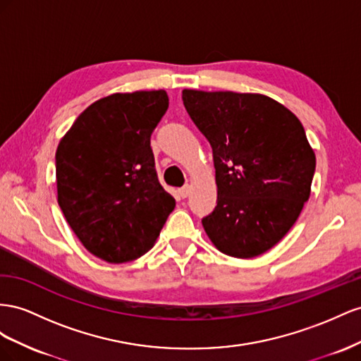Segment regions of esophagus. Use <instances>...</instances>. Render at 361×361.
<instances>
[{
    "label": "esophagus",
    "mask_w": 361,
    "mask_h": 361,
    "mask_svg": "<svg viewBox=\"0 0 361 361\" xmlns=\"http://www.w3.org/2000/svg\"><path fill=\"white\" fill-rule=\"evenodd\" d=\"M190 192H192V186H190V184H184V186L178 190L181 198H188L189 195H190Z\"/></svg>",
    "instance_id": "34e87169"
}]
</instances>
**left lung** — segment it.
<instances>
[{
  "mask_svg": "<svg viewBox=\"0 0 361 361\" xmlns=\"http://www.w3.org/2000/svg\"><path fill=\"white\" fill-rule=\"evenodd\" d=\"M183 104L213 149L218 204L205 233L238 259L271 250L310 197L316 157L302 123L259 94L184 89Z\"/></svg>",
  "mask_w": 361,
  "mask_h": 361,
  "instance_id": "left-lung-1",
  "label": "left lung"
}]
</instances>
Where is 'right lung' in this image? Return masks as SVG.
Masks as SVG:
<instances>
[{"label": "right lung", "mask_w": 361, "mask_h": 361, "mask_svg": "<svg viewBox=\"0 0 361 361\" xmlns=\"http://www.w3.org/2000/svg\"><path fill=\"white\" fill-rule=\"evenodd\" d=\"M168 106L164 90L101 98L57 147L60 209L85 248L109 263L136 260L152 248L175 207L151 149Z\"/></svg>", "instance_id": "right-lung-1"}]
</instances>
